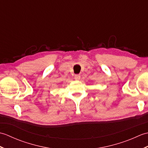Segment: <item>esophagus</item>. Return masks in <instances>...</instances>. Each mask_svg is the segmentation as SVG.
I'll return each instance as SVG.
<instances>
[{"label":"esophagus","mask_w":148,"mask_h":148,"mask_svg":"<svg viewBox=\"0 0 148 148\" xmlns=\"http://www.w3.org/2000/svg\"><path fill=\"white\" fill-rule=\"evenodd\" d=\"M80 78H81V76L79 74H76V75H75V76H74L75 80L78 81V80L80 79Z\"/></svg>","instance_id":"1"}]
</instances>
